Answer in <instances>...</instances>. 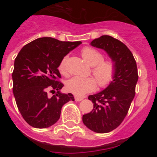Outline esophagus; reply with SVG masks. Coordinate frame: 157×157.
Returning a JSON list of instances; mask_svg holds the SVG:
<instances>
[{
    "label": "esophagus",
    "mask_w": 157,
    "mask_h": 157,
    "mask_svg": "<svg viewBox=\"0 0 157 157\" xmlns=\"http://www.w3.org/2000/svg\"><path fill=\"white\" fill-rule=\"evenodd\" d=\"M75 101H81L83 100V98L78 97V96H75Z\"/></svg>",
    "instance_id": "34e87169"
}]
</instances>
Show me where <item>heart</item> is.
<instances>
[{"label": "heart", "instance_id": "heart-1", "mask_svg": "<svg viewBox=\"0 0 157 157\" xmlns=\"http://www.w3.org/2000/svg\"><path fill=\"white\" fill-rule=\"evenodd\" d=\"M83 59L92 67V73L100 87H106L112 82L116 75V65L111 59H103V55L101 52L92 48L85 47L81 51ZM67 56L62 59L59 65L60 73L64 75H67L66 62ZM67 89L69 92L78 96L94 91L96 88V82L92 78H84L75 76L67 82Z\"/></svg>", "mask_w": 157, "mask_h": 157}]
</instances>
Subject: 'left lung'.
<instances>
[{
	"mask_svg": "<svg viewBox=\"0 0 157 157\" xmlns=\"http://www.w3.org/2000/svg\"><path fill=\"white\" fill-rule=\"evenodd\" d=\"M90 45L105 50L116 67L112 82L101 92L89 96L94 109L82 116L83 123L90 130L105 134L119 127L127 116L135 95L138 68L132 52L114 37L101 36Z\"/></svg>",
	"mask_w": 157,
	"mask_h": 157,
	"instance_id": "left-lung-1",
	"label": "left lung"
}]
</instances>
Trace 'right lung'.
<instances>
[{"label":"right lung","mask_w":157,"mask_h":157,"mask_svg":"<svg viewBox=\"0 0 157 157\" xmlns=\"http://www.w3.org/2000/svg\"><path fill=\"white\" fill-rule=\"evenodd\" d=\"M81 41H61L39 37L22 48L14 63L13 94L24 120L35 128H47L60 117L63 105L74 101L71 94H63L58 67L67 54ZM52 90L56 94L48 95Z\"/></svg>","instance_id":"add662e5"}]
</instances>
